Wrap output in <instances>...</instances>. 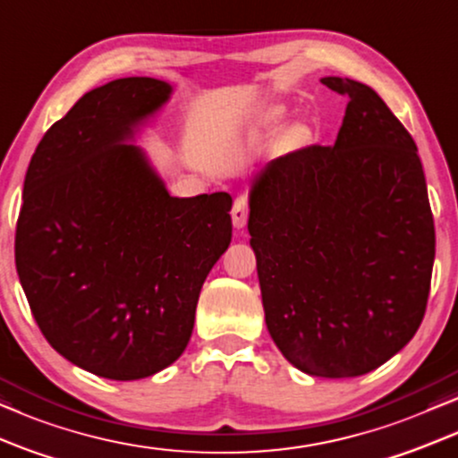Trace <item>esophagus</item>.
Masks as SVG:
<instances>
[{
  "instance_id": "esophagus-1",
  "label": "esophagus",
  "mask_w": 458,
  "mask_h": 458,
  "mask_svg": "<svg viewBox=\"0 0 458 458\" xmlns=\"http://www.w3.org/2000/svg\"><path fill=\"white\" fill-rule=\"evenodd\" d=\"M233 224L236 230H242L247 225V219H249V199L245 194H241V197L234 199V205H233Z\"/></svg>"
}]
</instances>
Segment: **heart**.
Wrapping results in <instances>:
<instances>
[{
    "mask_svg": "<svg viewBox=\"0 0 458 458\" xmlns=\"http://www.w3.org/2000/svg\"><path fill=\"white\" fill-rule=\"evenodd\" d=\"M284 108L283 106H264L259 108L258 113L253 114V131L258 133V136H270L278 130L280 125H283L284 121ZM310 138V131L306 125H289L283 133V138H280V142H283L284 148H300L308 142Z\"/></svg>",
    "mask_w": 458,
    "mask_h": 458,
    "instance_id": "1",
    "label": "heart"
}]
</instances>
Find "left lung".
I'll use <instances>...</instances> for the list:
<instances>
[{"instance_id": "8db88e82", "label": "left lung", "mask_w": 458, "mask_h": 458, "mask_svg": "<svg viewBox=\"0 0 458 458\" xmlns=\"http://www.w3.org/2000/svg\"><path fill=\"white\" fill-rule=\"evenodd\" d=\"M333 146L274 158L249 194L266 325L293 367L345 379L414 337L436 258L417 144L379 94L353 79Z\"/></svg>"}]
</instances>
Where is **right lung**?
I'll return each instance as SVG.
<instances>
[{
	"label": "right lung",
	"instance_id": "1",
	"mask_svg": "<svg viewBox=\"0 0 458 458\" xmlns=\"http://www.w3.org/2000/svg\"><path fill=\"white\" fill-rule=\"evenodd\" d=\"M169 96L152 77L88 91L46 131L24 178L14 255L33 318L60 356L113 381L178 360L233 239L228 192L172 197L127 144Z\"/></svg>",
	"mask_w": 458,
	"mask_h": 458
}]
</instances>
